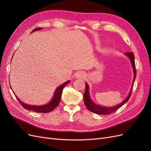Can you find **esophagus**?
Segmentation results:
<instances>
[{
	"mask_svg": "<svg viewBox=\"0 0 151 151\" xmlns=\"http://www.w3.org/2000/svg\"><path fill=\"white\" fill-rule=\"evenodd\" d=\"M85 77H86L85 73L83 71L77 72V74H76V77H77V78H79V79H83V78H84Z\"/></svg>",
	"mask_w": 151,
	"mask_h": 151,
	"instance_id": "obj_1",
	"label": "esophagus"
}]
</instances>
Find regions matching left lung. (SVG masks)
<instances>
[{
	"label": "left lung",
	"mask_w": 151,
	"mask_h": 151,
	"mask_svg": "<svg viewBox=\"0 0 151 151\" xmlns=\"http://www.w3.org/2000/svg\"><path fill=\"white\" fill-rule=\"evenodd\" d=\"M125 55L130 58L131 63H132V67H133L134 76L133 84H132V87L130 89L129 96H128L127 98L122 103L116 105V106H115L113 107H103V106H99V105L95 104L92 101V100L91 99L90 96H89V86H88V84L86 83V90H85V93L84 94V101L85 106H86L87 108L89 109V111H92L94 113L98 114V115H109V114H111L112 113H114L115 111H116L118 108L122 107L123 104L129 101V99L130 98V96L132 94V88H133V85H134V81L135 79L137 73H136V68H135V58H134V55L133 53L127 52L125 53Z\"/></svg>",
	"instance_id": "8db88e82"
}]
</instances>
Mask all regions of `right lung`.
Wrapping results in <instances>:
<instances>
[{
  "label": "right lung",
  "mask_w": 151,
  "mask_h": 151,
  "mask_svg": "<svg viewBox=\"0 0 151 151\" xmlns=\"http://www.w3.org/2000/svg\"><path fill=\"white\" fill-rule=\"evenodd\" d=\"M41 29H42V28H36V29H33L32 32H33L35 31L40 30ZM69 83H70V81H68L65 82V83H63V84L60 85L58 87V88H57V89L55 90V91L53 97L52 99L51 100V101L47 104L42 105V106H33V105H29V104H25L24 103H22L21 100L16 96V95L15 94H15L16 97L18 101H19V102L22 106V107L25 108L26 109H28V110H32V111H35L36 113H48V112H50L52 110H53V109L59 104V103H60V99H61V96H62V90H63V88H64V87Z\"/></svg>",
  "instance_id": "1"
}]
</instances>
